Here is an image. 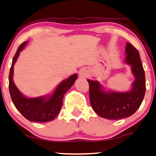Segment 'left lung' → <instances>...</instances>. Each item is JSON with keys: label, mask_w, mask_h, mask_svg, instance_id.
<instances>
[{"label": "left lung", "mask_w": 156, "mask_h": 156, "mask_svg": "<svg viewBox=\"0 0 156 156\" xmlns=\"http://www.w3.org/2000/svg\"><path fill=\"white\" fill-rule=\"evenodd\" d=\"M126 54V62L131 66L132 72L135 77L130 91H104L99 83L87 80L93 109L105 119H120L130 117L141 105L145 96V71L138 50L130 43H127Z\"/></svg>", "instance_id": "1"}]
</instances>
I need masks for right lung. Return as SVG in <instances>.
Returning <instances> with one entry per match:
<instances>
[{
  "mask_svg": "<svg viewBox=\"0 0 156 156\" xmlns=\"http://www.w3.org/2000/svg\"><path fill=\"white\" fill-rule=\"evenodd\" d=\"M27 43V42H23L19 47L13 58L9 77L10 95L18 111L29 121L41 123L52 121L58 115L62 108L65 94L74 84L78 76L74 74L69 77L68 79L63 80L49 98L45 96L37 98L25 97L13 83V66L16 62L19 52L23 50Z\"/></svg>",
  "mask_w": 156,
  "mask_h": 156,
  "instance_id": "1",
  "label": "right lung"
}]
</instances>
